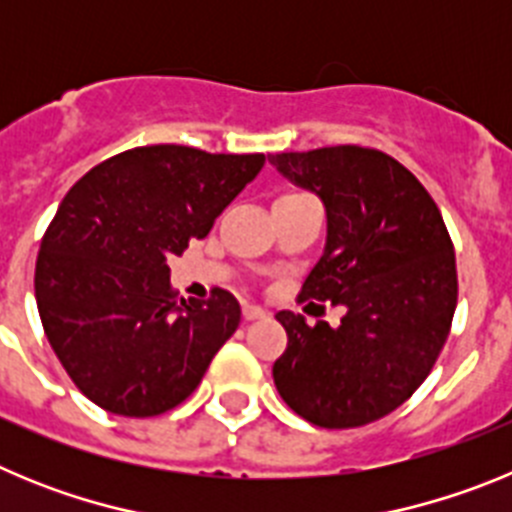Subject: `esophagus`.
<instances>
[{
  "instance_id": "34e87169",
  "label": "esophagus",
  "mask_w": 512,
  "mask_h": 512,
  "mask_svg": "<svg viewBox=\"0 0 512 512\" xmlns=\"http://www.w3.org/2000/svg\"><path fill=\"white\" fill-rule=\"evenodd\" d=\"M264 315H266L264 307L243 305V318H246V320H259V318H264Z\"/></svg>"
}]
</instances>
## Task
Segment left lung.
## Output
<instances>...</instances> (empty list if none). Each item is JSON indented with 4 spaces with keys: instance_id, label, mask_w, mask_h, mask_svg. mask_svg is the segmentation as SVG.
Returning a JSON list of instances; mask_svg holds the SVG:
<instances>
[{
    "instance_id": "left-lung-1",
    "label": "left lung",
    "mask_w": 512,
    "mask_h": 512,
    "mask_svg": "<svg viewBox=\"0 0 512 512\" xmlns=\"http://www.w3.org/2000/svg\"><path fill=\"white\" fill-rule=\"evenodd\" d=\"M269 164L318 194L328 217L300 300L346 307L338 328L277 312L289 341L274 384L312 425L374 423L418 390L449 338L459 292L449 230L423 184L374 148L277 153Z\"/></svg>"
}]
</instances>
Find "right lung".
<instances>
[{"label":"right lung","mask_w":512,"mask_h":512,"mask_svg":"<svg viewBox=\"0 0 512 512\" xmlns=\"http://www.w3.org/2000/svg\"><path fill=\"white\" fill-rule=\"evenodd\" d=\"M264 153L143 146L81 176L40 243L35 300L51 348L94 405L151 418L187 400L241 323L225 289L176 302L171 256L205 238Z\"/></svg>","instance_id":"1"}]
</instances>
